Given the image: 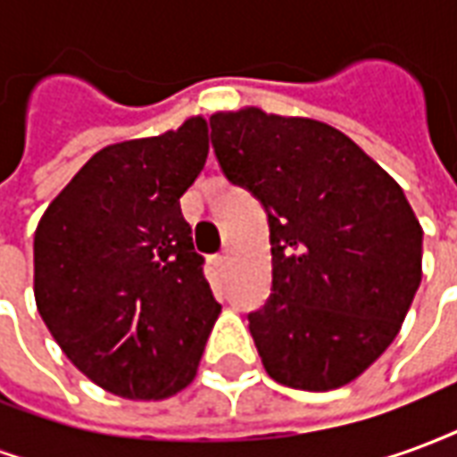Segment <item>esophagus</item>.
<instances>
[{"label": "esophagus", "instance_id": "esophagus-1", "mask_svg": "<svg viewBox=\"0 0 457 457\" xmlns=\"http://www.w3.org/2000/svg\"><path fill=\"white\" fill-rule=\"evenodd\" d=\"M228 262H229L228 252H220V254H215V264H218V267H228Z\"/></svg>", "mask_w": 457, "mask_h": 457}]
</instances>
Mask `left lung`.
I'll return each instance as SVG.
<instances>
[{"label":"left lung","mask_w":457,"mask_h":457,"mask_svg":"<svg viewBox=\"0 0 457 457\" xmlns=\"http://www.w3.org/2000/svg\"><path fill=\"white\" fill-rule=\"evenodd\" d=\"M210 141L267 212L271 294L247 318L269 377L308 392L353 382L421 284L423 229L403 190L323 121L249 107L212 114Z\"/></svg>","instance_id":"obj_1"}]
</instances>
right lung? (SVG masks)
I'll return each mask as SVG.
<instances>
[{
    "mask_svg": "<svg viewBox=\"0 0 457 457\" xmlns=\"http://www.w3.org/2000/svg\"><path fill=\"white\" fill-rule=\"evenodd\" d=\"M208 159V124L97 151L34 237V294L68 360L124 399H166L195 377L220 303L180 195Z\"/></svg>",
    "mask_w": 457,
    "mask_h": 457,
    "instance_id": "right-lung-1",
    "label": "right lung"
}]
</instances>
